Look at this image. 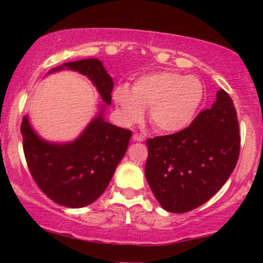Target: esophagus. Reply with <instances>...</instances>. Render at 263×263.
Listing matches in <instances>:
<instances>
[{"instance_id":"34e87169","label":"esophagus","mask_w":263,"mask_h":263,"mask_svg":"<svg viewBox=\"0 0 263 263\" xmlns=\"http://www.w3.org/2000/svg\"><path fill=\"white\" fill-rule=\"evenodd\" d=\"M134 141L142 142V141H144V137L142 135H140V134H135L134 135Z\"/></svg>"}]
</instances>
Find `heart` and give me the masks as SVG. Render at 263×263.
<instances>
[{
    "label": "heart",
    "mask_w": 263,
    "mask_h": 263,
    "mask_svg": "<svg viewBox=\"0 0 263 263\" xmlns=\"http://www.w3.org/2000/svg\"><path fill=\"white\" fill-rule=\"evenodd\" d=\"M204 99V86L198 78L176 71L142 75L132 89L120 85L114 100L128 123L141 121L143 108H149V121L162 132H179L197 116Z\"/></svg>",
    "instance_id": "heart-1"
}]
</instances>
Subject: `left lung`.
Wrapping results in <instances>:
<instances>
[{
	"mask_svg": "<svg viewBox=\"0 0 263 263\" xmlns=\"http://www.w3.org/2000/svg\"><path fill=\"white\" fill-rule=\"evenodd\" d=\"M240 141L236 110L225 90L186 128L148 138L144 174L163 209L188 213L215 195L236 167Z\"/></svg>",
	"mask_w": 263,
	"mask_h": 263,
	"instance_id": "8db88e82",
	"label": "left lung"
}]
</instances>
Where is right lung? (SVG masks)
<instances>
[{
  "label": "right lung",
  "instance_id": "right-lung-1",
  "mask_svg": "<svg viewBox=\"0 0 263 263\" xmlns=\"http://www.w3.org/2000/svg\"><path fill=\"white\" fill-rule=\"evenodd\" d=\"M86 75L111 104L114 83L98 59L65 63L62 69ZM23 152L31 176L38 188L54 203L68 208H83L93 203L112 178L117 164L125 156L132 132L104 121L101 114L92 120L77 141L66 144L42 141L23 117L21 125Z\"/></svg>",
  "mask_w": 263,
  "mask_h": 263
}]
</instances>
